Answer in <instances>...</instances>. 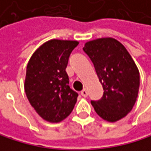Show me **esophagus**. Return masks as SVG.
I'll return each mask as SVG.
<instances>
[{
  "label": "esophagus",
  "mask_w": 151,
  "mask_h": 151,
  "mask_svg": "<svg viewBox=\"0 0 151 151\" xmlns=\"http://www.w3.org/2000/svg\"><path fill=\"white\" fill-rule=\"evenodd\" d=\"M81 94H82V96L86 97V96H87V94H88L87 90H86V89H83V90L81 91Z\"/></svg>",
  "instance_id": "obj_1"
}]
</instances>
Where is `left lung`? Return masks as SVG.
<instances>
[{
	"label": "left lung",
	"mask_w": 151,
	"mask_h": 151,
	"mask_svg": "<svg viewBox=\"0 0 151 151\" xmlns=\"http://www.w3.org/2000/svg\"><path fill=\"white\" fill-rule=\"evenodd\" d=\"M83 49L104 90L101 100L91 102L96 114L109 122L124 118L134 106L139 87V72L132 56L114 37L87 41Z\"/></svg>",
	"instance_id": "left-lung-1"
}]
</instances>
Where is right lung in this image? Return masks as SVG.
Here are the masks:
<instances>
[{"mask_svg": "<svg viewBox=\"0 0 151 151\" xmlns=\"http://www.w3.org/2000/svg\"><path fill=\"white\" fill-rule=\"evenodd\" d=\"M76 40H50L32 54L24 81L29 102L43 120L58 123L68 116L77 101L65 72Z\"/></svg>", "mask_w": 151, "mask_h": 151, "instance_id": "add662e5", "label": "right lung"}]
</instances>
